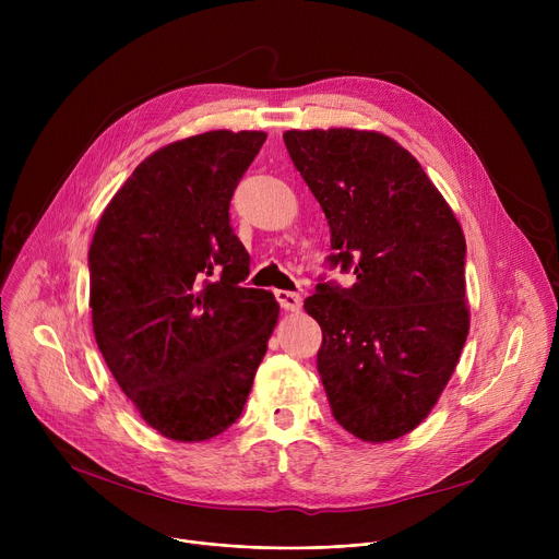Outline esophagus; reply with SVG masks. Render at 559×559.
<instances>
[{
    "instance_id": "obj_1",
    "label": "esophagus",
    "mask_w": 559,
    "mask_h": 559,
    "mask_svg": "<svg viewBox=\"0 0 559 559\" xmlns=\"http://www.w3.org/2000/svg\"><path fill=\"white\" fill-rule=\"evenodd\" d=\"M276 299H278L281 308L287 310V312H299L301 306H304V299H301L299 295H295V292L278 289V292H276Z\"/></svg>"
}]
</instances>
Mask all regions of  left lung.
Segmentation results:
<instances>
[{
  "label": "left lung",
  "instance_id": "1",
  "mask_svg": "<svg viewBox=\"0 0 559 559\" xmlns=\"http://www.w3.org/2000/svg\"><path fill=\"white\" fill-rule=\"evenodd\" d=\"M292 163L331 226L333 264L306 312L324 333L317 369L337 424L369 444L413 432L451 380L468 335L464 233L417 158L385 133L292 129Z\"/></svg>",
  "mask_w": 559,
  "mask_h": 559
}]
</instances>
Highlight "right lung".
Wrapping results in <instances>:
<instances>
[{
  "instance_id": "add662e5",
  "label": "right lung",
  "mask_w": 559,
  "mask_h": 559,
  "mask_svg": "<svg viewBox=\"0 0 559 559\" xmlns=\"http://www.w3.org/2000/svg\"><path fill=\"white\" fill-rule=\"evenodd\" d=\"M264 140L222 129L160 146L93 235L97 346L144 424L174 442L235 424L276 329L272 292L240 285L249 253L228 224L233 190Z\"/></svg>"
}]
</instances>
